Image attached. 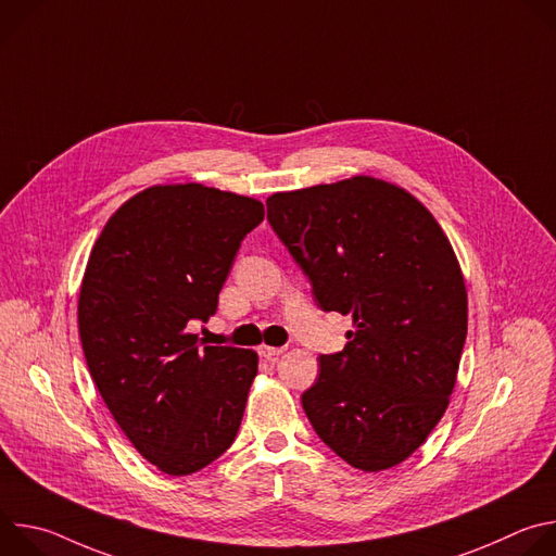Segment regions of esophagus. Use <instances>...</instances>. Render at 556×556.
<instances>
[{"label": "esophagus", "instance_id": "esophagus-1", "mask_svg": "<svg viewBox=\"0 0 556 556\" xmlns=\"http://www.w3.org/2000/svg\"><path fill=\"white\" fill-rule=\"evenodd\" d=\"M286 352V348H270V345H262L260 348V356L266 361H275L277 356H281Z\"/></svg>", "mask_w": 556, "mask_h": 556}]
</instances>
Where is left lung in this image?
Returning <instances> with one entry per match:
<instances>
[{"mask_svg": "<svg viewBox=\"0 0 556 556\" xmlns=\"http://www.w3.org/2000/svg\"><path fill=\"white\" fill-rule=\"evenodd\" d=\"M268 222L324 312L352 314L301 405L361 470L407 459L448 407L466 341V288L433 215L405 189L356 176L266 200Z\"/></svg>", "mask_w": 556, "mask_h": 556, "instance_id": "obj_1", "label": "left lung"}]
</instances>
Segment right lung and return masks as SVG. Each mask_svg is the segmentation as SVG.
Returning a JSON list of instances; mask_svg holds the SVG:
<instances>
[{"instance_id":"1","label":"right lung","mask_w":556,"mask_h":556,"mask_svg":"<svg viewBox=\"0 0 556 556\" xmlns=\"http://www.w3.org/2000/svg\"><path fill=\"white\" fill-rule=\"evenodd\" d=\"M264 204L189 185L127 200L92 249L78 334L99 393L136 451L167 475L217 459L240 431L257 354L198 343Z\"/></svg>"}]
</instances>
